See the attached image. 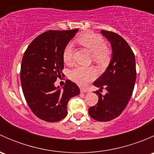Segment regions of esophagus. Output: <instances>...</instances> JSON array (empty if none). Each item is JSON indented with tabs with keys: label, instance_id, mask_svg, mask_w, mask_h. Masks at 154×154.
I'll return each instance as SVG.
<instances>
[{
	"label": "esophagus",
	"instance_id": "1",
	"mask_svg": "<svg viewBox=\"0 0 154 154\" xmlns=\"http://www.w3.org/2000/svg\"><path fill=\"white\" fill-rule=\"evenodd\" d=\"M80 92H82V93H85V92H87V91H88V89H87V88H80Z\"/></svg>",
	"mask_w": 154,
	"mask_h": 154
}]
</instances>
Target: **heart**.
<instances>
[{
    "instance_id": "1",
    "label": "heart",
    "mask_w": 154,
    "mask_h": 154,
    "mask_svg": "<svg viewBox=\"0 0 154 154\" xmlns=\"http://www.w3.org/2000/svg\"><path fill=\"white\" fill-rule=\"evenodd\" d=\"M77 42L91 53L92 59L99 65H104L108 62L111 54L110 48L105 44L101 35L94 32H86L77 38ZM74 48L71 42L68 43L63 52V59L66 65L73 63ZM97 73L93 67L77 66L69 71V77L80 86H85L97 77Z\"/></svg>"
}]
</instances>
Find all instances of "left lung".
Instances as JSON below:
<instances>
[{
  "label": "left lung",
  "instance_id": "left-lung-1",
  "mask_svg": "<svg viewBox=\"0 0 154 154\" xmlns=\"http://www.w3.org/2000/svg\"><path fill=\"white\" fill-rule=\"evenodd\" d=\"M101 33L108 38L112 48V59L108 68L94 86L106 90L102 95L99 91L98 102L89 107L88 114L98 122H109L122 114L133 94L136 79L135 56L128 43L120 35L102 29Z\"/></svg>",
  "mask_w": 154,
  "mask_h": 154
}]
</instances>
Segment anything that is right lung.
<instances>
[{"mask_svg": "<svg viewBox=\"0 0 154 154\" xmlns=\"http://www.w3.org/2000/svg\"><path fill=\"white\" fill-rule=\"evenodd\" d=\"M78 30L46 31L34 38L24 52L20 72L23 93L34 115L45 122L64 119L69 99L80 93L77 84L69 80L63 90L54 86L64 68V48Z\"/></svg>", "mask_w": 154, "mask_h": 154, "instance_id": "1", "label": "right lung"}]
</instances>
